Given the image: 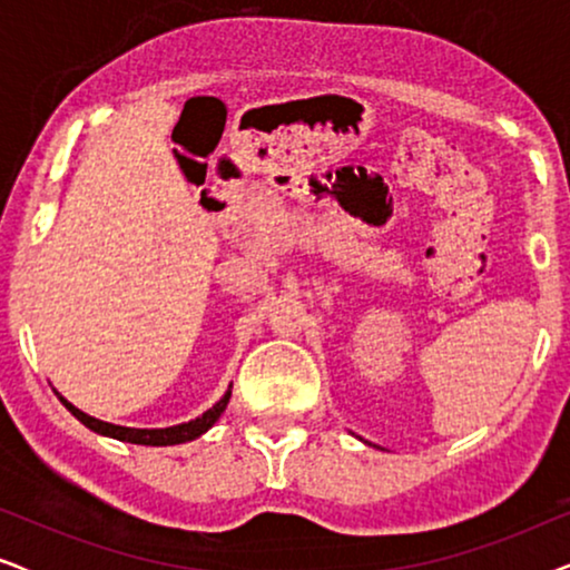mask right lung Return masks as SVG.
<instances>
[{"label":"right lung","instance_id":"obj_1","mask_svg":"<svg viewBox=\"0 0 570 570\" xmlns=\"http://www.w3.org/2000/svg\"><path fill=\"white\" fill-rule=\"evenodd\" d=\"M228 400H230V389L223 394L220 402H215L213 407H209L205 415H199L197 420H189V423L170 425V428H153V431H150V428H124V425L104 423V420H96V417L85 415L82 410H77L72 402H67L65 396L59 394V402L65 404V407L72 412V415L80 420L85 428H90V431H96L100 435H108V439L127 441V443H139V446H176V443H186V441L199 439L202 433H207L209 428L217 423V417L223 415L225 407H228Z\"/></svg>","mask_w":570,"mask_h":570}]
</instances>
